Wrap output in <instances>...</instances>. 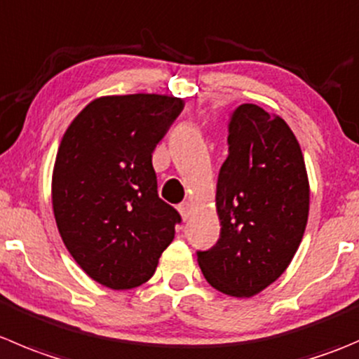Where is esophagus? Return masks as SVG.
<instances>
[{"mask_svg":"<svg viewBox=\"0 0 359 359\" xmlns=\"http://www.w3.org/2000/svg\"><path fill=\"white\" fill-rule=\"evenodd\" d=\"M179 212H180V215H182L184 221H187V219L191 217V212H193V205H191L189 201H186V203L180 205Z\"/></svg>","mask_w":359,"mask_h":359,"instance_id":"1","label":"esophagus"}]
</instances>
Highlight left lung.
I'll return each instance as SVG.
<instances>
[{"label":"left lung","instance_id":"1","mask_svg":"<svg viewBox=\"0 0 359 359\" xmlns=\"http://www.w3.org/2000/svg\"><path fill=\"white\" fill-rule=\"evenodd\" d=\"M228 145L215 191L221 235L198 252V264L212 287L249 298L290 266L307 226L311 187L300 144L283 117L243 103L229 121Z\"/></svg>","mask_w":359,"mask_h":359}]
</instances>
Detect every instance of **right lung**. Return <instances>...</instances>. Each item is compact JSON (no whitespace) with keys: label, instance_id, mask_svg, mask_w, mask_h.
Listing matches in <instances>:
<instances>
[{"label":"right lung","instance_id":"obj_1","mask_svg":"<svg viewBox=\"0 0 359 359\" xmlns=\"http://www.w3.org/2000/svg\"><path fill=\"white\" fill-rule=\"evenodd\" d=\"M184 109L166 95L93 100L62 135L52 208L66 249L110 290L147 283L175 236L179 212L158 196L152 152Z\"/></svg>","mask_w":359,"mask_h":359}]
</instances>
